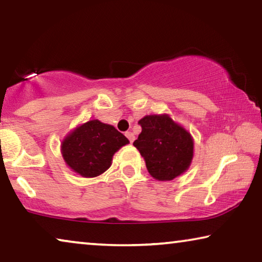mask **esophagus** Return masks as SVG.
I'll use <instances>...</instances> for the list:
<instances>
[{
	"instance_id": "34e87169",
	"label": "esophagus",
	"mask_w": 262,
	"mask_h": 262,
	"mask_svg": "<svg viewBox=\"0 0 262 262\" xmlns=\"http://www.w3.org/2000/svg\"><path fill=\"white\" fill-rule=\"evenodd\" d=\"M125 136H126L128 140H130V143H132L135 140V135L132 134V132H130V131L126 132V134H125Z\"/></svg>"
}]
</instances>
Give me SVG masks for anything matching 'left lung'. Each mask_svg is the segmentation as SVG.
Listing matches in <instances>:
<instances>
[{
	"label": "left lung",
	"mask_w": 262,
	"mask_h": 262,
	"mask_svg": "<svg viewBox=\"0 0 262 262\" xmlns=\"http://www.w3.org/2000/svg\"><path fill=\"white\" fill-rule=\"evenodd\" d=\"M134 142L151 176L158 181H171L188 170L194 156V140L183 126L168 115L145 116Z\"/></svg>",
	"instance_id": "obj_1"
}]
</instances>
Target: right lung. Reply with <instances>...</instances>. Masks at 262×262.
<instances>
[{
  "mask_svg": "<svg viewBox=\"0 0 262 262\" xmlns=\"http://www.w3.org/2000/svg\"><path fill=\"white\" fill-rule=\"evenodd\" d=\"M128 139L115 126L90 120L66 136L61 154L66 164L82 177H97L111 166L112 157Z\"/></svg>",
  "mask_w": 262,
  "mask_h": 262,
  "instance_id": "right-lung-1",
  "label": "right lung"
}]
</instances>
